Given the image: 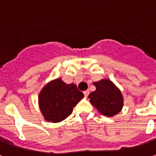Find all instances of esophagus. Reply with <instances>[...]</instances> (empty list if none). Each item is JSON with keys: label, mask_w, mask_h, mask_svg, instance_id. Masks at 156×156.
<instances>
[{"label": "esophagus", "mask_w": 156, "mask_h": 156, "mask_svg": "<svg viewBox=\"0 0 156 156\" xmlns=\"http://www.w3.org/2000/svg\"><path fill=\"white\" fill-rule=\"evenodd\" d=\"M83 94H84L85 97H87V96L89 94V91H88V90H86V91L83 92Z\"/></svg>", "instance_id": "1"}]
</instances>
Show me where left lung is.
<instances>
[{"mask_svg":"<svg viewBox=\"0 0 156 156\" xmlns=\"http://www.w3.org/2000/svg\"><path fill=\"white\" fill-rule=\"evenodd\" d=\"M94 85L96 90L88 95L92 105L100 114L107 117L119 114L124 106V98L119 88L107 78L94 82Z\"/></svg>","mask_w":156,"mask_h":156,"instance_id":"left-lung-1","label":"left lung"}]
</instances>
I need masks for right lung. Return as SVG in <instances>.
Listing matches in <instances>:
<instances>
[{
    "label": "right lung",
    "mask_w": 156,
    "mask_h": 156,
    "mask_svg": "<svg viewBox=\"0 0 156 156\" xmlns=\"http://www.w3.org/2000/svg\"><path fill=\"white\" fill-rule=\"evenodd\" d=\"M83 98L74 83L67 84L61 78L51 80L45 85L38 96L39 108L45 120L61 122L68 118L73 108Z\"/></svg>",
    "instance_id": "obj_1"
}]
</instances>
